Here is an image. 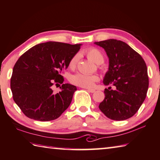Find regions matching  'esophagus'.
Instances as JSON below:
<instances>
[{"instance_id":"obj_1","label":"esophagus","mask_w":160,"mask_h":160,"mask_svg":"<svg viewBox=\"0 0 160 160\" xmlns=\"http://www.w3.org/2000/svg\"><path fill=\"white\" fill-rule=\"evenodd\" d=\"M88 89V91L89 92H91V93H94L95 92V89Z\"/></svg>"}]
</instances>
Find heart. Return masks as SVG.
<instances>
[{
    "label": "heart",
    "instance_id": "b5f03b06",
    "mask_svg": "<svg viewBox=\"0 0 160 160\" xmlns=\"http://www.w3.org/2000/svg\"><path fill=\"white\" fill-rule=\"evenodd\" d=\"M84 53L86 54L89 59L97 64H101L104 60L102 52L97 48H90L84 52ZM78 59H79V54H75L69 62V66L71 68L76 67ZM98 80H99V78L97 75H88L84 73H77L72 75L70 78L71 82L73 85L88 88L92 87L96 82L98 81Z\"/></svg>",
    "mask_w": 160,
    "mask_h": 160
}]
</instances>
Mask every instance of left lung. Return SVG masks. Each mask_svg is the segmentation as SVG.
Segmentation results:
<instances>
[{
	"label": "left lung",
	"instance_id": "8db88e82",
	"mask_svg": "<svg viewBox=\"0 0 160 160\" xmlns=\"http://www.w3.org/2000/svg\"><path fill=\"white\" fill-rule=\"evenodd\" d=\"M94 44L105 50L109 59L108 71L103 82L115 89H105V98L98 108L107 118L124 120L132 118L146 97L149 80L146 62L138 52L124 42L108 39Z\"/></svg>",
	"mask_w": 160,
	"mask_h": 160
}]
</instances>
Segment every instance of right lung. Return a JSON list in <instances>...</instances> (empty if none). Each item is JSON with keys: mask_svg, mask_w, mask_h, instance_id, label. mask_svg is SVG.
<instances>
[{"mask_svg": "<svg viewBox=\"0 0 160 160\" xmlns=\"http://www.w3.org/2000/svg\"><path fill=\"white\" fill-rule=\"evenodd\" d=\"M80 46L52 41L40 43L19 58L13 68L10 88L14 102L27 117L50 121L68 108L77 88L63 84L61 73L68 67ZM54 82L62 84L58 93L51 89Z\"/></svg>", "mask_w": 160, "mask_h": 160, "instance_id": "obj_1", "label": "right lung"}]
</instances>
